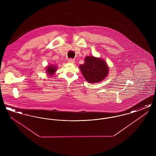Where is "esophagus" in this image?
Listing matches in <instances>:
<instances>
[{"label": "esophagus", "mask_w": 156, "mask_h": 156, "mask_svg": "<svg viewBox=\"0 0 156 156\" xmlns=\"http://www.w3.org/2000/svg\"><path fill=\"white\" fill-rule=\"evenodd\" d=\"M68 62L69 63H71V64H74L75 60L74 59L70 58V59H69L68 60Z\"/></svg>", "instance_id": "34e87169"}]
</instances>
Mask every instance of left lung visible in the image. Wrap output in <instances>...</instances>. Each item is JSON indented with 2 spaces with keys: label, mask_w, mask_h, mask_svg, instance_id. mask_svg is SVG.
I'll return each mask as SVG.
<instances>
[{
  "label": "left lung",
  "mask_w": 156,
  "mask_h": 156,
  "mask_svg": "<svg viewBox=\"0 0 156 156\" xmlns=\"http://www.w3.org/2000/svg\"><path fill=\"white\" fill-rule=\"evenodd\" d=\"M80 69L87 81L92 83L103 81L109 73V67L104 59L94 56H87Z\"/></svg>",
  "instance_id": "8db88e82"
}]
</instances>
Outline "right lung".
Returning a JSON list of instances; mask_svg holds the SVG:
<instances>
[{"instance_id": "right-lung-1", "label": "right lung", "mask_w": 156, "mask_h": 156, "mask_svg": "<svg viewBox=\"0 0 156 156\" xmlns=\"http://www.w3.org/2000/svg\"><path fill=\"white\" fill-rule=\"evenodd\" d=\"M57 69V66H54V65H49L46 68V73L48 75L50 76H52L53 75L55 74Z\"/></svg>"}]
</instances>
